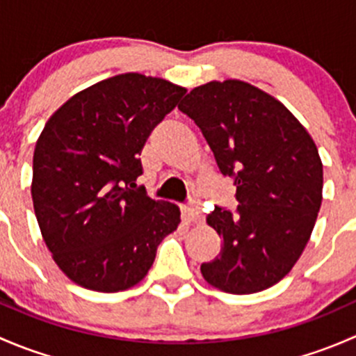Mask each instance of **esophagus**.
I'll return each instance as SVG.
<instances>
[{"instance_id":"esophagus-1","label":"esophagus","mask_w":356,"mask_h":356,"mask_svg":"<svg viewBox=\"0 0 356 356\" xmlns=\"http://www.w3.org/2000/svg\"><path fill=\"white\" fill-rule=\"evenodd\" d=\"M184 217H186V220L189 222V224H198V222H201L203 215H201L200 204L195 203V204H189V207H186L184 208Z\"/></svg>"}]
</instances>
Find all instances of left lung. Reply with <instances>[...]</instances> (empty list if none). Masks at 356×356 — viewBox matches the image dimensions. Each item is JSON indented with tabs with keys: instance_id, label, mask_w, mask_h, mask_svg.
<instances>
[{
	"instance_id": "left-lung-1",
	"label": "left lung",
	"mask_w": 356,
	"mask_h": 356,
	"mask_svg": "<svg viewBox=\"0 0 356 356\" xmlns=\"http://www.w3.org/2000/svg\"><path fill=\"white\" fill-rule=\"evenodd\" d=\"M179 110L198 125L222 175L236 186V213L215 207L222 238L201 264L208 284L251 294L277 284L303 253L322 203V161L291 111L261 89L229 79L193 89Z\"/></svg>"
}]
</instances>
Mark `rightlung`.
I'll use <instances>...</instances> for the list:
<instances>
[{"instance_id":"right-lung-1","label":"right lung","mask_w":356,"mask_h":356,"mask_svg":"<svg viewBox=\"0 0 356 356\" xmlns=\"http://www.w3.org/2000/svg\"><path fill=\"white\" fill-rule=\"evenodd\" d=\"M186 89L158 77L122 74L72 96L35 143L32 201L39 229L75 284L117 293L145 279L181 211L138 188L153 129Z\"/></svg>"}]
</instances>
